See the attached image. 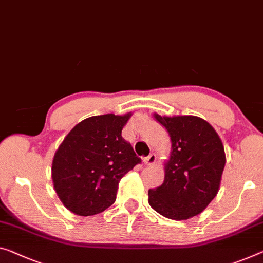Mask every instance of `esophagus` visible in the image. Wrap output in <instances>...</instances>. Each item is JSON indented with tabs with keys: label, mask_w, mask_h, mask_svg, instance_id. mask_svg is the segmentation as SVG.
Wrapping results in <instances>:
<instances>
[{
	"label": "esophagus",
	"mask_w": 263,
	"mask_h": 263,
	"mask_svg": "<svg viewBox=\"0 0 263 263\" xmlns=\"http://www.w3.org/2000/svg\"><path fill=\"white\" fill-rule=\"evenodd\" d=\"M156 159L157 157L155 154H150L147 157H145L144 158V164H146V165H154L156 163Z\"/></svg>",
	"instance_id": "esophagus-1"
}]
</instances>
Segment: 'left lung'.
I'll return each mask as SVG.
<instances>
[{
  "label": "left lung",
  "instance_id": "left-lung-1",
  "mask_svg": "<svg viewBox=\"0 0 263 263\" xmlns=\"http://www.w3.org/2000/svg\"><path fill=\"white\" fill-rule=\"evenodd\" d=\"M172 143L170 160L160 186L148 190V203L171 219L201 214L218 193L226 165L224 147L216 131L195 116L160 117Z\"/></svg>",
  "mask_w": 263,
  "mask_h": 263
}]
</instances>
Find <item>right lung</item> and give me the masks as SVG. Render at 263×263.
<instances>
[{
  "label": "right lung",
  "mask_w": 263,
  "mask_h": 263,
  "mask_svg": "<svg viewBox=\"0 0 263 263\" xmlns=\"http://www.w3.org/2000/svg\"><path fill=\"white\" fill-rule=\"evenodd\" d=\"M125 116H94L66 136L53 159L54 189L72 213L91 216L115 203L121 177L142 159L121 137Z\"/></svg>",
  "instance_id": "obj_1"
}]
</instances>
